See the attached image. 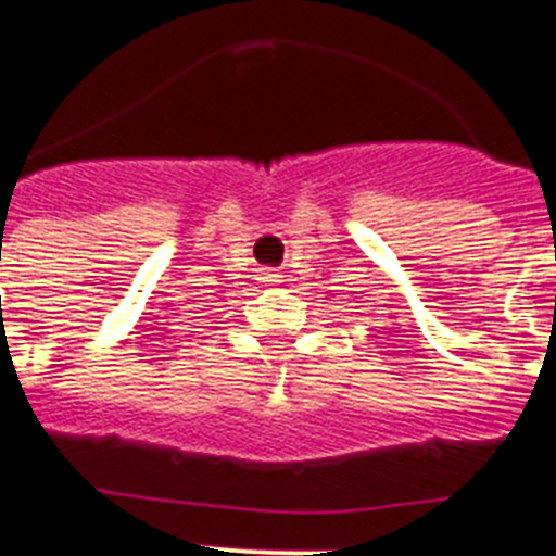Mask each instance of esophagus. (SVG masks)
<instances>
[{"label": "esophagus", "instance_id": "esophagus-1", "mask_svg": "<svg viewBox=\"0 0 556 556\" xmlns=\"http://www.w3.org/2000/svg\"><path fill=\"white\" fill-rule=\"evenodd\" d=\"M260 279H263V282H268V286H279V282H282V274H279V270H260Z\"/></svg>", "mask_w": 556, "mask_h": 556}]
</instances>
